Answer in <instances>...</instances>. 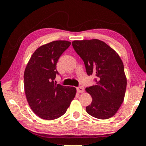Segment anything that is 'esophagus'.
<instances>
[{
	"label": "esophagus",
	"mask_w": 146,
	"mask_h": 146,
	"mask_svg": "<svg viewBox=\"0 0 146 146\" xmlns=\"http://www.w3.org/2000/svg\"><path fill=\"white\" fill-rule=\"evenodd\" d=\"M77 92L78 93H83L84 92V87L82 86H79L77 88Z\"/></svg>",
	"instance_id": "1"
}]
</instances>
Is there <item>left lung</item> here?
Returning a JSON list of instances; mask_svg holds the SVG:
<instances>
[{"instance_id": "8db88e82", "label": "left lung", "mask_w": 146, "mask_h": 146, "mask_svg": "<svg viewBox=\"0 0 146 146\" xmlns=\"http://www.w3.org/2000/svg\"><path fill=\"white\" fill-rule=\"evenodd\" d=\"M72 46L83 60L87 74L95 75L96 84L86 88L92 102L87 113L96 118L113 116L124 99L127 79L121 60L114 50L98 39L74 40Z\"/></svg>"}]
</instances>
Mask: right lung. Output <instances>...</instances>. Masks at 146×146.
I'll return each mask as SVG.
<instances>
[{"label":"right lung","instance_id":"1","mask_svg":"<svg viewBox=\"0 0 146 146\" xmlns=\"http://www.w3.org/2000/svg\"><path fill=\"white\" fill-rule=\"evenodd\" d=\"M71 44L66 40H56L36 50L24 73L25 92L30 107L42 119L52 120L64 114L74 98V87L56 84L54 80L58 72L56 64Z\"/></svg>","mask_w":146,"mask_h":146}]
</instances>
